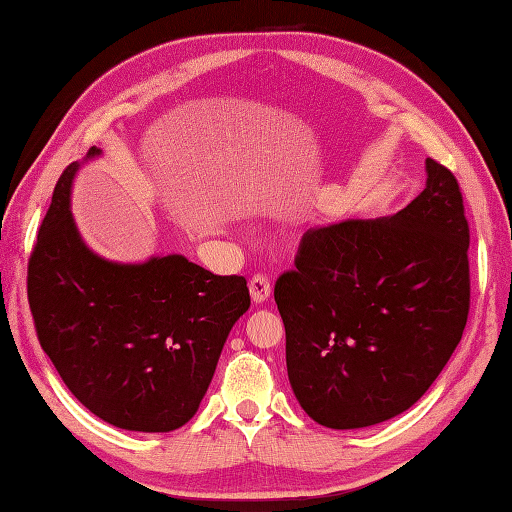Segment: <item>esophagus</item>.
<instances>
[{"instance_id": "1", "label": "esophagus", "mask_w": 512, "mask_h": 512, "mask_svg": "<svg viewBox=\"0 0 512 512\" xmlns=\"http://www.w3.org/2000/svg\"><path fill=\"white\" fill-rule=\"evenodd\" d=\"M248 288H250V297H253L255 303H264L273 288H270V279L266 275H253L248 281Z\"/></svg>"}]
</instances>
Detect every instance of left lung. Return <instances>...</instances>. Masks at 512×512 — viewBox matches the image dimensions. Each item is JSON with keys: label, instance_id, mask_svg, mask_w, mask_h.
Here are the masks:
<instances>
[{"label": "left lung", "instance_id": "left-lung-1", "mask_svg": "<svg viewBox=\"0 0 512 512\" xmlns=\"http://www.w3.org/2000/svg\"><path fill=\"white\" fill-rule=\"evenodd\" d=\"M469 222L453 173L427 158V187L378 220L301 237L275 284L292 391L330 429L407 411L458 347L471 306Z\"/></svg>", "mask_w": 512, "mask_h": 512}]
</instances>
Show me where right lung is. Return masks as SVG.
Returning <instances> with one entry per match:
<instances>
[{"mask_svg": "<svg viewBox=\"0 0 512 512\" xmlns=\"http://www.w3.org/2000/svg\"><path fill=\"white\" fill-rule=\"evenodd\" d=\"M76 169L61 173L28 259L39 343L94 416L127 431H173L195 416L250 306L246 279L182 255L114 264L92 253L70 213Z\"/></svg>", "mask_w": 512, "mask_h": 512, "instance_id": "add662e5", "label": "right lung"}]
</instances>
